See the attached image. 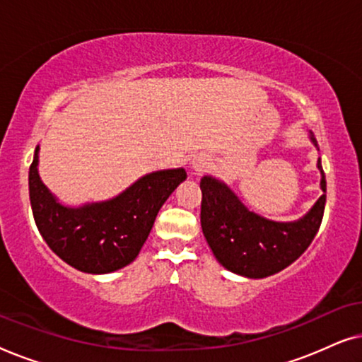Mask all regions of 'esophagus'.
Listing matches in <instances>:
<instances>
[{"label":"esophagus","mask_w":362,"mask_h":362,"mask_svg":"<svg viewBox=\"0 0 362 362\" xmlns=\"http://www.w3.org/2000/svg\"><path fill=\"white\" fill-rule=\"evenodd\" d=\"M207 166V160L204 156H194L191 160V170L192 171H196V173H199V171H202L204 170V168Z\"/></svg>","instance_id":"esophagus-1"}]
</instances>
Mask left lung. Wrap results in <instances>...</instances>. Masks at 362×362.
Wrapping results in <instances>:
<instances>
[{"instance_id": "8db88e82", "label": "left lung", "mask_w": 362, "mask_h": 362, "mask_svg": "<svg viewBox=\"0 0 362 362\" xmlns=\"http://www.w3.org/2000/svg\"><path fill=\"white\" fill-rule=\"evenodd\" d=\"M310 140L318 150L313 133ZM320 187L326 192L321 160ZM201 227L212 254L224 269L247 279H265L293 264L308 249L321 226L326 194L298 221L276 222L252 212L226 182L201 180Z\"/></svg>"}]
</instances>
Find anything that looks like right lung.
I'll return each mask as SVG.
<instances>
[{
	"label": "right lung",
	"instance_id": "right-lung-1",
	"mask_svg": "<svg viewBox=\"0 0 362 362\" xmlns=\"http://www.w3.org/2000/svg\"><path fill=\"white\" fill-rule=\"evenodd\" d=\"M39 145L29 168L34 221L54 254L74 269L102 275L120 270L140 254L158 211L186 180L185 168L153 171L112 199L66 206L41 181Z\"/></svg>",
	"mask_w": 362,
	"mask_h": 362
}]
</instances>
